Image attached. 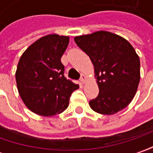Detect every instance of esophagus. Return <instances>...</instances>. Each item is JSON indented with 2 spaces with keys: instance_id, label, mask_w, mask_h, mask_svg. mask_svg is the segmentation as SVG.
Segmentation results:
<instances>
[{
  "instance_id": "34e87169",
  "label": "esophagus",
  "mask_w": 153,
  "mask_h": 153,
  "mask_svg": "<svg viewBox=\"0 0 153 153\" xmlns=\"http://www.w3.org/2000/svg\"><path fill=\"white\" fill-rule=\"evenodd\" d=\"M87 81H88V77L86 76L84 74H82V75H81V82H82V83H86Z\"/></svg>"
}]
</instances>
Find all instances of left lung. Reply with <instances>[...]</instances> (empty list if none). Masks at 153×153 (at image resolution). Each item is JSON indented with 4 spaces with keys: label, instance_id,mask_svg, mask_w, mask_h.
<instances>
[{
    "label": "left lung",
    "instance_id": "8db88e82",
    "mask_svg": "<svg viewBox=\"0 0 153 153\" xmlns=\"http://www.w3.org/2000/svg\"><path fill=\"white\" fill-rule=\"evenodd\" d=\"M74 41L94 65L100 92L89 102L92 110L113 115L127 107L136 94L140 78V58L132 45L105 30L76 36Z\"/></svg>",
    "mask_w": 153,
    "mask_h": 153
}]
</instances>
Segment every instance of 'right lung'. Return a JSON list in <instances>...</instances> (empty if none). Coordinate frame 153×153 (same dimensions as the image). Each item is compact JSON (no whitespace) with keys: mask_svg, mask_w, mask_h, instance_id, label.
Here are the masks:
<instances>
[{"mask_svg":"<svg viewBox=\"0 0 153 153\" xmlns=\"http://www.w3.org/2000/svg\"><path fill=\"white\" fill-rule=\"evenodd\" d=\"M70 37L47 35L36 41L21 55L15 78L18 91L26 107L43 117L63 112L71 93L79 88L64 76L60 59Z\"/></svg>","mask_w":153,"mask_h":153,"instance_id":"right-lung-1","label":"right lung"}]
</instances>
